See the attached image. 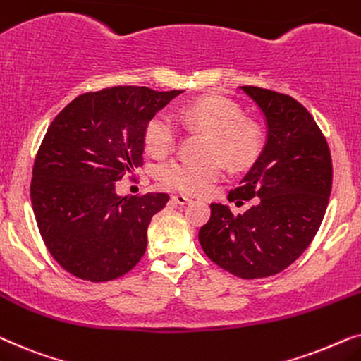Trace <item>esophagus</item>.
I'll return each mask as SVG.
<instances>
[{"mask_svg": "<svg viewBox=\"0 0 361 361\" xmlns=\"http://www.w3.org/2000/svg\"><path fill=\"white\" fill-rule=\"evenodd\" d=\"M171 201H175L176 204L183 206V204H188L191 200L188 198V196H185V195H173V196H171Z\"/></svg>", "mask_w": 361, "mask_h": 361, "instance_id": "obj_1", "label": "esophagus"}]
</instances>
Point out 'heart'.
<instances>
[{"label":"heart","mask_w":361,"mask_h":361,"mask_svg":"<svg viewBox=\"0 0 361 361\" xmlns=\"http://www.w3.org/2000/svg\"><path fill=\"white\" fill-rule=\"evenodd\" d=\"M176 118L188 127L208 133L203 160L175 158L158 168V180L166 188L201 193L221 180L226 165L247 168L256 163L264 148V132L254 120L244 118L241 109L221 95H204L178 110ZM180 135L176 120L158 112L147 123L143 143L153 157H165L175 148ZM221 156L224 157L220 158Z\"/></svg>","instance_id":"b5f03b06"}]
</instances>
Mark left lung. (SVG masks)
I'll return each mask as SVG.
<instances>
[{
	"mask_svg": "<svg viewBox=\"0 0 361 361\" xmlns=\"http://www.w3.org/2000/svg\"><path fill=\"white\" fill-rule=\"evenodd\" d=\"M266 115L267 142L229 201H251L234 216L211 203L200 244L211 261L241 279L269 277L289 267L309 247L331 191L330 148L304 105L269 89L241 87Z\"/></svg>",
	"mask_w": 361,
	"mask_h": 361,
	"instance_id": "8db88e82",
	"label": "left lung"
}]
</instances>
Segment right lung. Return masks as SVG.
I'll return each instance as SVG.
<instances>
[{"label":"right lung","mask_w":361,"mask_h":361,"mask_svg":"<svg viewBox=\"0 0 361 361\" xmlns=\"http://www.w3.org/2000/svg\"><path fill=\"white\" fill-rule=\"evenodd\" d=\"M178 94L107 87L75 97L51 122L32 166L31 203L46 247L72 276L114 281L145 254L148 224L170 196L122 198L115 181L143 165L147 123Z\"/></svg>","instance_id":"obj_1"}]
</instances>
